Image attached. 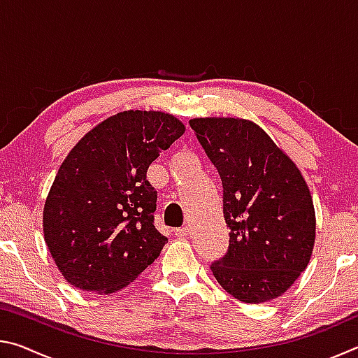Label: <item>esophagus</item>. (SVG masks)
<instances>
[{
  "label": "esophagus",
  "instance_id": "esophagus-1",
  "mask_svg": "<svg viewBox=\"0 0 358 358\" xmlns=\"http://www.w3.org/2000/svg\"><path fill=\"white\" fill-rule=\"evenodd\" d=\"M175 237L177 238H185L189 235V227H180V229H175Z\"/></svg>",
  "mask_w": 358,
  "mask_h": 358
}]
</instances>
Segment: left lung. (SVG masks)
Returning a JSON list of instances; mask_svg holds the SVG:
<instances>
[{
  "label": "left lung",
  "mask_w": 358,
  "mask_h": 358,
  "mask_svg": "<svg viewBox=\"0 0 358 358\" xmlns=\"http://www.w3.org/2000/svg\"><path fill=\"white\" fill-rule=\"evenodd\" d=\"M191 128L222 181L229 250L211 264L221 287L245 303L281 296L310 264L316 213L295 162L259 124L192 118Z\"/></svg>",
  "instance_id": "8db88e82"
}]
</instances>
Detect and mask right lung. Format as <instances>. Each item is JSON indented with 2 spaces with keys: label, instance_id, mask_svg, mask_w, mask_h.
Masks as SVG:
<instances>
[{
  "label": "right lung",
  "instance_id": "obj_1",
  "mask_svg": "<svg viewBox=\"0 0 358 358\" xmlns=\"http://www.w3.org/2000/svg\"><path fill=\"white\" fill-rule=\"evenodd\" d=\"M185 129L171 113L126 110L94 126L69 151L48 191L42 226L72 286L117 292L159 256L167 238L153 224L157 192L147 171Z\"/></svg>",
  "mask_w": 358,
  "mask_h": 358
}]
</instances>
